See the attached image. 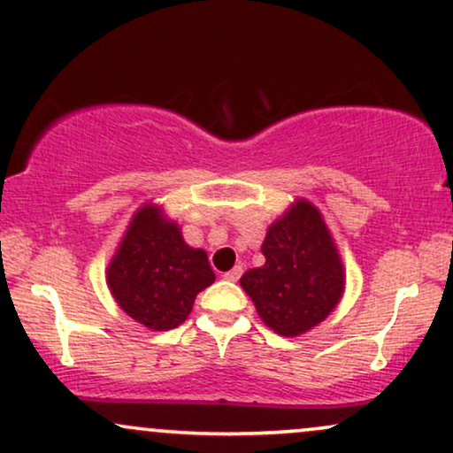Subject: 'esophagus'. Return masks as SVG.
<instances>
[{
    "label": "esophagus",
    "instance_id": "obj_1",
    "mask_svg": "<svg viewBox=\"0 0 453 453\" xmlns=\"http://www.w3.org/2000/svg\"><path fill=\"white\" fill-rule=\"evenodd\" d=\"M240 276H242V267H240V265L232 267L230 272H226V273H223V278H226V280H230V282H238Z\"/></svg>",
    "mask_w": 453,
    "mask_h": 453
}]
</instances>
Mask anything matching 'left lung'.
<instances>
[{
	"instance_id": "8db88e82",
	"label": "left lung",
	"mask_w": 453,
	"mask_h": 453,
	"mask_svg": "<svg viewBox=\"0 0 453 453\" xmlns=\"http://www.w3.org/2000/svg\"><path fill=\"white\" fill-rule=\"evenodd\" d=\"M261 253L265 263L249 269L240 286L267 328L299 336L339 305L345 269L322 213L309 200L299 198L269 226Z\"/></svg>"
}]
</instances>
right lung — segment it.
Listing matches in <instances>:
<instances>
[{
  "label": "right lung",
  "mask_w": 453,
  "mask_h": 453,
  "mask_svg": "<svg viewBox=\"0 0 453 453\" xmlns=\"http://www.w3.org/2000/svg\"><path fill=\"white\" fill-rule=\"evenodd\" d=\"M119 307L150 330L186 322L200 290L215 282L203 249L184 242L180 226L148 203L131 219L106 269Z\"/></svg>",
  "instance_id": "right-lung-1"
}]
</instances>
